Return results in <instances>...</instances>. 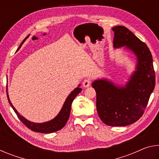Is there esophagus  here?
Listing matches in <instances>:
<instances>
[{
    "label": "esophagus",
    "instance_id": "esophagus-1",
    "mask_svg": "<svg viewBox=\"0 0 159 159\" xmlns=\"http://www.w3.org/2000/svg\"><path fill=\"white\" fill-rule=\"evenodd\" d=\"M90 85H91V81H90V80H89V79H85L83 81V87H84V88L89 87Z\"/></svg>",
    "mask_w": 159,
    "mask_h": 159
}]
</instances>
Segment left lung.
Listing matches in <instances>:
<instances>
[{
  "mask_svg": "<svg viewBox=\"0 0 159 159\" xmlns=\"http://www.w3.org/2000/svg\"><path fill=\"white\" fill-rule=\"evenodd\" d=\"M114 47L126 46L136 55V71L125 87L107 79L92 83L96 91V107L100 119L110 126H125L139 120L144 114L156 83L153 59L149 48L123 26L112 28Z\"/></svg>",
  "mask_w": 159,
  "mask_h": 159,
  "instance_id": "left-lung-1",
  "label": "left lung"
}]
</instances>
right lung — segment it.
Masks as SVG:
<instances>
[{
  "instance_id": "right-lung-1",
  "label": "right lung",
  "mask_w": 159,
  "mask_h": 159,
  "mask_svg": "<svg viewBox=\"0 0 159 159\" xmlns=\"http://www.w3.org/2000/svg\"><path fill=\"white\" fill-rule=\"evenodd\" d=\"M29 36V35H28V36L25 38V39L24 40L23 42L21 43V45H20V47L18 48L17 50L21 48V45L23 44V43L25 42V41L27 39ZM80 85H79V87ZM79 87L75 88V89L71 93V94L67 97L66 101L64 102V104L62 107V108H61L60 112L59 113L57 116H56L55 118H53L52 120H50V121L42 123H36L29 121V120L26 119L25 118H24L22 116H21L20 114H19L18 111L15 109V107H13L11 102L10 100L8 93H7V89H6V90H7V99H8V102L10 104V106L12 107V108L13 109V110H14L15 114H17L19 119H20L21 121L26 126V127H27L29 129H30V130H31L32 131L36 132V133H51L57 130H60V129L64 128V126L66 125L67 120H68L69 118L70 112H71L72 102H73L74 98L77 96L78 94L82 90L81 88Z\"/></svg>"
}]
</instances>
